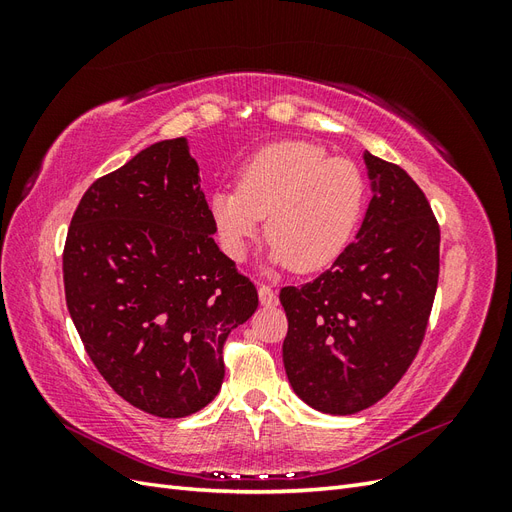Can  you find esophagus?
<instances>
[{"label": "esophagus", "mask_w": 512, "mask_h": 512, "mask_svg": "<svg viewBox=\"0 0 512 512\" xmlns=\"http://www.w3.org/2000/svg\"><path fill=\"white\" fill-rule=\"evenodd\" d=\"M258 299H260L262 305H267V307L277 305V294H275V290H273L271 286H267V284H258Z\"/></svg>", "instance_id": "esophagus-1"}]
</instances>
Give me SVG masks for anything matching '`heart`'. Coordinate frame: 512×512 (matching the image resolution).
<instances>
[{
	"mask_svg": "<svg viewBox=\"0 0 512 512\" xmlns=\"http://www.w3.org/2000/svg\"><path fill=\"white\" fill-rule=\"evenodd\" d=\"M354 162L314 143H275L247 160L237 188L215 190L211 220L224 254L241 262L267 218L269 260L301 273L329 267L350 245L365 209Z\"/></svg>",
	"mask_w": 512,
	"mask_h": 512,
	"instance_id": "heart-1",
	"label": "heart"
}]
</instances>
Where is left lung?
I'll list each match as a JSON object with an SVG mask.
<instances>
[{
	"label": "left lung",
	"mask_w": 512,
	"mask_h": 512,
	"mask_svg": "<svg viewBox=\"0 0 512 512\" xmlns=\"http://www.w3.org/2000/svg\"><path fill=\"white\" fill-rule=\"evenodd\" d=\"M371 200L329 271L286 286V376L307 406L346 416L374 406L421 348L440 273V226L397 164L363 153Z\"/></svg>",
	"instance_id": "obj_1"
}]
</instances>
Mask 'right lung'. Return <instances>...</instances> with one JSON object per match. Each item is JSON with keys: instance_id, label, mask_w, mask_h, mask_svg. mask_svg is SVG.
<instances>
[{"instance_id": "1", "label": "right lung", "mask_w": 512, "mask_h": 512, "mask_svg": "<svg viewBox=\"0 0 512 512\" xmlns=\"http://www.w3.org/2000/svg\"><path fill=\"white\" fill-rule=\"evenodd\" d=\"M213 235L183 136L91 183L72 215L64 286L74 327L113 391L153 416L211 404L226 337L258 307Z\"/></svg>"}]
</instances>
